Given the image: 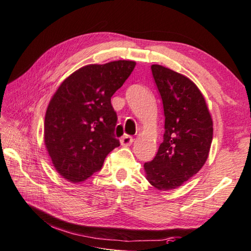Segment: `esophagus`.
I'll return each instance as SVG.
<instances>
[{
	"instance_id": "esophagus-1",
	"label": "esophagus",
	"mask_w": 251,
	"mask_h": 251,
	"mask_svg": "<svg viewBox=\"0 0 251 251\" xmlns=\"http://www.w3.org/2000/svg\"><path fill=\"white\" fill-rule=\"evenodd\" d=\"M132 141H134V138H132L131 136L124 135L121 138V145L122 146H130L132 144Z\"/></svg>"
}]
</instances>
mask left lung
I'll return each mask as SVG.
<instances>
[{
	"label": "left lung",
	"instance_id": "left-lung-1",
	"mask_svg": "<svg viewBox=\"0 0 251 251\" xmlns=\"http://www.w3.org/2000/svg\"><path fill=\"white\" fill-rule=\"evenodd\" d=\"M164 110V135L154 159L145 163L149 183L159 190L174 189L193 177L208 159L213 123L202 93L181 74L151 66Z\"/></svg>",
	"mask_w": 251,
	"mask_h": 251
}]
</instances>
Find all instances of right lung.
Here are the masks:
<instances>
[{
    "mask_svg": "<svg viewBox=\"0 0 251 251\" xmlns=\"http://www.w3.org/2000/svg\"><path fill=\"white\" fill-rule=\"evenodd\" d=\"M134 61L91 64L64 80L49 103L44 144L54 168L64 178L80 183L100 171L120 146L111 97L134 71Z\"/></svg>",
    "mask_w": 251,
    "mask_h": 251,
    "instance_id": "add662e5",
    "label": "right lung"
}]
</instances>
